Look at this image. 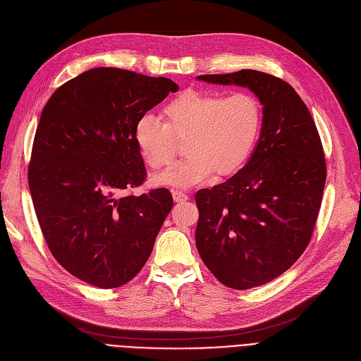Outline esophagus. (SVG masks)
I'll use <instances>...</instances> for the list:
<instances>
[{"instance_id": "34e87169", "label": "esophagus", "mask_w": 361, "mask_h": 361, "mask_svg": "<svg viewBox=\"0 0 361 361\" xmlns=\"http://www.w3.org/2000/svg\"><path fill=\"white\" fill-rule=\"evenodd\" d=\"M173 197H174L176 202H185V200L188 199V196H187L185 193L180 192V190H174V192H173Z\"/></svg>"}]
</instances>
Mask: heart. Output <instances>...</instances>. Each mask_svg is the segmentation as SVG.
Segmentation results:
<instances>
[{
	"label": "heart",
	"instance_id": "heart-1",
	"mask_svg": "<svg viewBox=\"0 0 361 361\" xmlns=\"http://www.w3.org/2000/svg\"><path fill=\"white\" fill-rule=\"evenodd\" d=\"M164 121L145 114L135 126V142L154 171L173 164L178 154L177 140L187 137L188 155L166 173L155 177L161 185L188 187L214 173L230 177L250 159L262 127V105L250 92L188 89L162 109Z\"/></svg>",
	"mask_w": 361,
	"mask_h": 361
}]
</instances>
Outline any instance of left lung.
<instances>
[{
    "mask_svg": "<svg viewBox=\"0 0 361 361\" xmlns=\"http://www.w3.org/2000/svg\"><path fill=\"white\" fill-rule=\"evenodd\" d=\"M199 79L249 87L263 105L249 162L195 196L196 245L207 269L230 288L260 287L290 269L312 240L326 181L324 146L306 104L286 80L257 70Z\"/></svg>",
    "mask_w": 361,
    "mask_h": 361,
    "instance_id": "8db88e82",
    "label": "left lung"
}]
</instances>
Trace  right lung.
<instances>
[{"mask_svg": "<svg viewBox=\"0 0 361 361\" xmlns=\"http://www.w3.org/2000/svg\"><path fill=\"white\" fill-rule=\"evenodd\" d=\"M178 86L165 78L98 67L56 89L37 124L27 168L37 222L54 259L109 290L135 278L173 209L146 180L135 126Z\"/></svg>", "mask_w": 361, "mask_h": 361, "instance_id": "obj_1", "label": "right lung"}]
</instances>
